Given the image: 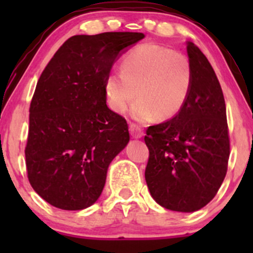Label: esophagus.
Here are the masks:
<instances>
[{"label": "esophagus", "instance_id": "34e87169", "mask_svg": "<svg viewBox=\"0 0 253 253\" xmlns=\"http://www.w3.org/2000/svg\"><path fill=\"white\" fill-rule=\"evenodd\" d=\"M129 133L133 138H141L143 136V129L138 125L136 124H129Z\"/></svg>", "mask_w": 253, "mask_h": 253}]
</instances>
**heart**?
I'll list each match as a JSON object with an SVG mask.
<instances>
[{
  "mask_svg": "<svg viewBox=\"0 0 253 253\" xmlns=\"http://www.w3.org/2000/svg\"><path fill=\"white\" fill-rule=\"evenodd\" d=\"M192 88L190 61L172 48L152 42L125 53L121 71L112 70L105 79V94L111 110L122 114L138 94L131 114L138 121L159 115L168 120L185 106Z\"/></svg>",
  "mask_w": 253,
  "mask_h": 253,
  "instance_id": "1",
  "label": "heart"
}]
</instances>
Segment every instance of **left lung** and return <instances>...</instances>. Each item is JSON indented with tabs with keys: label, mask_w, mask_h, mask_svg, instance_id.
Here are the masks:
<instances>
[{
	"label": "left lung",
	"mask_w": 253,
	"mask_h": 253,
	"mask_svg": "<svg viewBox=\"0 0 253 253\" xmlns=\"http://www.w3.org/2000/svg\"><path fill=\"white\" fill-rule=\"evenodd\" d=\"M192 88L183 109L149 126L145 181L164 208L195 211L208 205L223 183L230 155L226 108L220 83L205 53L187 44Z\"/></svg>",
	"instance_id": "8db88e82"
}]
</instances>
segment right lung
<instances>
[{"mask_svg": "<svg viewBox=\"0 0 253 253\" xmlns=\"http://www.w3.org/2000/svg\"><path fill=\"white\" fill-rule=\"evenodd\" d=\"M143 33L75 35L42 71L29 108L28 180L56 208L79 211L103 192L111 160L129 141L128 125L106 105L105 79Z\"/></svg>", "mask_w": 253, "mask_h": 253, "instance_id": "obj_1", "label": "right lung"}]
</instances>
